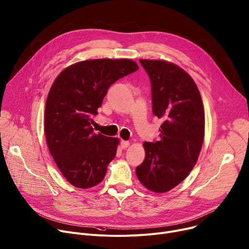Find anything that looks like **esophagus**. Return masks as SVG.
Here are the masks:
<instances>
[{
	"label": "esophagus",
	"mask_w": 249,
	"mask_h": 249,
	"mask_svg": "<svg viewBox=\"0 0 249 249\" xmlns=\"http://www.w3.org/2000/svg\"><path fill=\"white\" fill-rule=\"evenodd\" d=\"M129 145V142H127V141H122L121 142V147H122V149H126L127 147Z\"/></svg>",
	"instance_id": "obj_1"
}]
</instances>
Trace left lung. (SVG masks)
Instances as JSON below:
<instances>
[{"mask_svg": "<svg viewBox=\"0 0 249 249\" xmlns=\"http://www.w3.org/2000/svg\"><path fill=\"white\" fill-rule=\"evenodd\" d=\"M152 85L153 113L163 120L160 140L144 142L145 157L136 173L151 191L176 187L195 166L204 140L205 115L198 87L179 66L165 60H140Z\"/></svg>", "mask_w": 249, "mask_h": 249, "instance_id": "left-lung-1", "label": "left lung"}]
</instances>
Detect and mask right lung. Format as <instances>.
Instances as JSON below:
<instances>
[{"label": "right lung", "instance_id": "1", "mask_svg": "<svg viewBox=\"0 0 249 249\" xmlns=\"http://www.w3.org/2000/svg\"><path fill=\"white\" fill-rule=\"evenodd\" d=\"M139 69L129 59H94L65 68L53 82L45 107L46 141L65 179L87 189L104 180L118 138L95 134L93 116L109 86Z\"/></svg>", "mask_w": 249, "mask_h": 249}]
</instances>
